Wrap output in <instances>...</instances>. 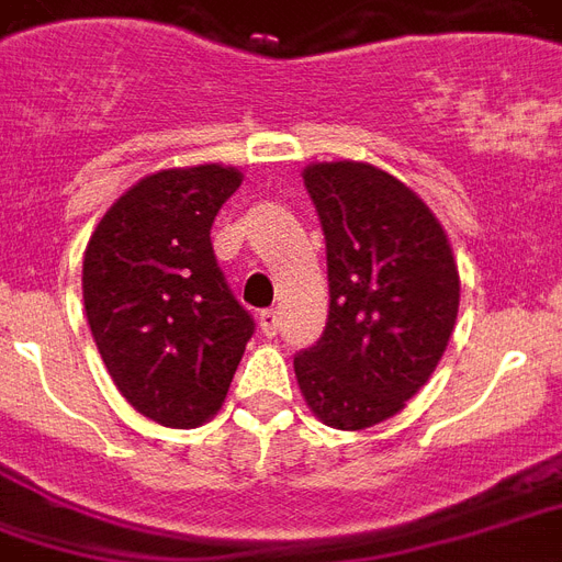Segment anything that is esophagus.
Wrapping results in <instances>:
<instances>
[{"label": "esophagus", "mask_w": 562, "mask_h": 562, "mask_svg": "<svg viewBox=\"0 0 562 562\" xmlns=\"http://www.w3.org/2000/svg\"><path fill=\"white\" fill-rule=\"evenodd\" d=\"M259 327H262L265 336H277V329H280V312L265 310L262 315H259Z\"/></svg>", "instance_id": "esophagus-1"}]
</instances>
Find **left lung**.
<instances>
[{"mask_svg": "<svg viewBox=\"0 0 562 562\" xmlns=\"http://www.w3.org/2000/svg\"><path fill=\"white\" fill-rule=\"evenodd\" d=\"M303 182L327 241L329 315L294 374L321 422L366 430L401 413L439 366L460 273L434 212L385 170L310 165Z\"/></svg>", "mask_w": 562, "mask_h": 562, "instance_id": "8db88e82", "label": "left lung"}]
</instances>
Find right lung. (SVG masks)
<instances>
[{
    "label": "right lung",
    "mask_w": 562,
    "mask_h": 562,
    "mask_svg": "<svg viewBox=\"0 0 562 562\" xmlns=\"http://www.w3.org/2000/svg\"><path fill=\"white\" fill-rule=\"evenodd\" d=\"M235 167L161 170L111 205L81 265L85 312L120 395L165 427L224 404L252 315L214 259L212 224L238 191Z\"/></svg>",
    "instance_id": "1"
}]
</instances>
